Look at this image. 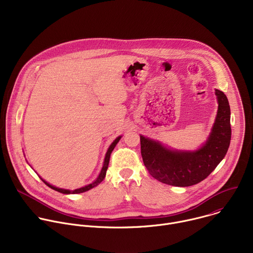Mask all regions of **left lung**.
<instances>
[{
	"mask_svg": "<svg viewBox=\"0 0 253 253\" xmlns=\"http://www.w3.org/2000/svg\"><path fill=\"white\" fill-rule=\"evenodd\" d=\"M218 108L211 131L195 150L174 149L140 134L141 155L148 172L158 181L178 187L197 184L225 157L231 139L230 107L226 95L215 89Z\"/></svg>",
	"mask_w": 253,
	"mask_h": 253,
	"instance_id": "obj_1",
	"label": "left lung"
}]
</instances>
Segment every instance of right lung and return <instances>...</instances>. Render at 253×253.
<instances>
[{"mask_svg": "<svg viewBox=\"0 0 253 253\" xmlns=\"http://www.w3.org/2000/svg\"><path fill=\"white\" fill-rule=\"evenodd\" d=\"M121 137H122L121 135H120V136H118V137H117V138H116V139L111 143V145L109 146V148H108V150H107V152H106V155H105V158H104V162H103V166H102V169H101V171H100L99 175L97 176V178L94 180V181H93L92 183H90V184H88V185H85V186H83V187H80V188H77V189H74V190L64 189V188L56 187V186H54V185L50 184L49 182H47L46 180H44L41 176H39V177L42 179V181H43L47 186H49L50 188H52V189H54V190H56V191H58V192H60V193H63V194H78V193L86 192V191H88V190H90V189H92V188L96 187L97 185H99V184L103 181V180H104V178H105V176H106L107 169H108V165H109L110 155H111L112 151L114 150L115 146L117 145V143H118V142H119V140L121 139Z\"/></svg>", "mask_w": 253, "mask_h": 253, "instance_id": "add662e5", "label": "right lung"}]
</instances>
